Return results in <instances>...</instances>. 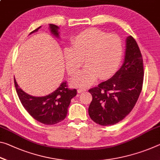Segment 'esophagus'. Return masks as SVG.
<instances>
[{
	"instance_id": "1",
	"label": "esophagus",
	"mask_w": 160,
	"mask_h": 160,
	"mask_svg": "<svg viewBox=\"0 0 160 160\" xmlns=\"http://www.w3.org/2000/svg\"><path fill=\"white\" fill-rule=\"evenodd\" d=\"M86 91V89H85V88H78V93H81V92H85Z\"/></svg>"
}]
</instances>
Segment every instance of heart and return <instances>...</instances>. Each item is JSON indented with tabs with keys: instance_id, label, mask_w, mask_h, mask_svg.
Listing matches in <instances>:
<instances>
[{
	"instance_id": "1",
	"label": "heart",
	"mask_w": 160,
	"mask_h": 160,
	"mask_svg": "<svg viewBox=\"0 0 160 160\" xmlns=\"http://www.w3.org/2000/svg\"><path fill=\"white\" fill-rule=\"evenodd\" d=\"M122 52V42L118 35L95 28L81 32L72 39V48L64 50L65 67L70 75L77 74L84 60L87 66L73 78L72 84L86 87L98 77L102 80L110 78L118 70Z\"/></svg>"
}]
</instances>
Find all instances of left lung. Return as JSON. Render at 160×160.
<instances>
[{
	"mask_svg": "<svg viewBox=\"0 0 160 160\" xmlns=\"http://www.w3.org/2000/svg\"><path fill=\"white\" fill-rule=\"evenodd\" d=\"M125 59L110 79L89 90L92 100L88 108L90 118L102 126L123 120L138 101L143 84V60L140 50L132 36L126 38Z\"/></svg>",
	"mask_w": 160,
	"mask_h": 160,
	"instance_id": "obj_1",
	"label": "left lung"
}]
</instances>
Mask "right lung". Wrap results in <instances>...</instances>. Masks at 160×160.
Here are the masks:
<instances>
[{"label":"right lung","instance_id":"add662e5","mask_svg":"<svg viewBox=\"0 0 160 160\" xmlns=\"http://www.w3.org/2000/svg\"><path fill=\"white\" fill-rule=\"evenodd\" d=\"M41 26L30 33L37 32ZM60 28L49 24V29L53 36L59 38ZM15 86L22 106L35 120L47 125L57 124L66 118L71 100L77 95L75 89L69 90L66 81L62 82L54 92L42 97H35L24 92L15 79Z\"/></svg>","mask_w":160,"mask_h":160}]
</instances>
